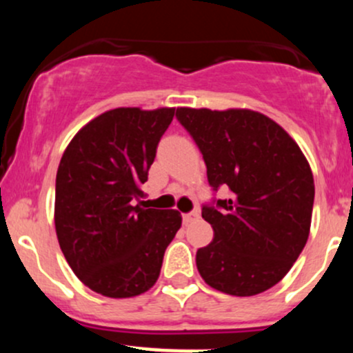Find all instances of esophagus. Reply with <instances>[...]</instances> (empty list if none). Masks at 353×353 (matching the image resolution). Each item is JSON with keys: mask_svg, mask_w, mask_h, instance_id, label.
<instances>
[{"mask_svg": "<svg viewBox=\"0 0 353 353\" xmlns=\"http://www.w3.org/2000/svg\"><path fill=\"white\" fill-rule=\"evenodd\" d=\"M197 217H199V212H197V210H192V212L184 214V216H182V222H184V224H189V222L196 221Z\"/></svg>", "mask_w": 353, "mask_h": 353, "instance_id": "obj_1", "label": "esophagus"}]
</instances>
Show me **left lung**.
Wrapping results in <instances>:
<instances>
[{
	"mask_svg": "<svg viewBox=\"0 0 353 353\" xmlns=\"http://www.w3.org/2000/svg\"><path fill=\"white\" fill-rule=\"evenodd\" d=\"M214 190L229 199L202 205L214 229L196 264L212 289L250 297L281 282L305 247L314 176L301 148L275 121L250 109L177 108Z\"/></svg>",
	"mask_w": 353,
	"mask_h": 353,
	"instance_id": "8db88e82",
	"label": "left lung"
}]
</instances>
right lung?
<instances>
[{
	"mask_svg": "<svg viewBox=\"0 0 353 353\" xmlns=\"http://www.w3.org/2000/svg\"><path fill=\"white\" fill-rule=\"evenodd\" d=\"M172 117L174 108L111 109L89 121L61 157L56 236L72 272L101 295L128 299L151 289L181 228L177 210L134 204Z\"/></svg>",
	"mask_w": 353,
	"mask_h": 353,
	"instance_id": "obj_1",
	"label": "right lung"
}]
</instances>
